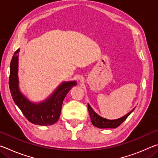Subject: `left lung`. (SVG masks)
<instances>
[{
    "mask_svg": "<svg viewBox=\"0 0 158 158\" xmlns=\"http://www.w3.org/2000/svg\"><path fill=\"white\" fill-rule=\"evenodd\" d=\"M88 109H89L91 123L94 126L98 128H116L117 127H118L119 125L130 116V114L132 113L135 109L130 112H129L127 114L125 115V116L121 117V118L116 120H108L100 116L93 111V109L90 107V106L89 104H88Z\"/></svg>",
    "mask_w": 158,
    "mask_h": 158,
    "instance_id": "obj_1",
    "label": "left lung"
}]
</instances>
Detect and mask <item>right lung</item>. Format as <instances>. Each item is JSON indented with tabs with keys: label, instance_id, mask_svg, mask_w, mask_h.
Returning <instances> with one entry per match:
<instances>
[{
	"label": "right lung",
	"instance_id": "right-lung-1",
	"mask_svg": "<svg viewBox=\"0 0 158 158\" xmlns=\"http://www.w3.org/2000/svg\"><path fill=\"white\" fill-rule=\"evenodd\" d=\"M17 49L10 63L9 87L15 103L28 121L38 125H51L59 118L64 98L72 87L77 85L76 81L64 82L58 86L50 97L39 104H33L21 94L19 89L18 54Z\"/></svg>",
	"mask_w": 158,
	"mask_h": 158
}]
</instances>
